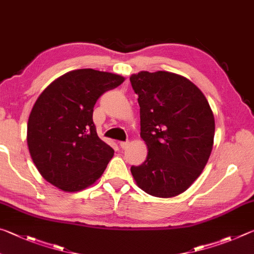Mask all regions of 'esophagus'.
<instances>
[{"instance_id": "esophagus-1", "label": "esophagus", "mask_w": 254, "mask_h": 254, "mask_svg": "<svg viewBox=\"0 0 254 254\" xmlns=\"http://www.w3.org/2000/svg\"><path fill=\"white\" fill-rule=\"evenodd\" d=\"M128 145H130V142H128V141H126V142L122 141V142H120V147H121L122 149H127Z\"/></svg>"}]
</instances>
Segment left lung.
Returning <instances> with one entry per match:
<instances>
[{
    "instance_id": "left-lung-1",
    "label": "left lung",
    "mask_w": 254,
    "mask_h": 254,
    "mask_svg": "<svg viewBox=\"0 0 254 254\" xmlns=\"http://www.w3.org/2000/svg\"><path fill=\"white\" fill-rule=\"evenodd\" d=\"M139 95L140 124L147 160L131 167L137 187L169 198L194 184L203 173L214 144L215 120L208 101L182 75L158 70L130 77Z\"/></svg>"
}]
</instances>
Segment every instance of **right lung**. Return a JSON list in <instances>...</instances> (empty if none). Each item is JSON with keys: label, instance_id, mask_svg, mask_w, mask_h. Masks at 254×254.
<instances>
[{"label": "right lung", "instance_id": "obj_1", "mask_svg": "<svg viewBox=\"0 0 254 254\" xmlns=\"http://www.w3.org/2000/svg\"><path fill=\"white\" fill-rule=\"evenodd\" d=\"M124 77L91 68L68 71L44 89L28 120L30 156L47 182L66 192L92 186L114 150L98 137L93 109Z\"/></svg>", "mask_w": 254, "mask_h": 254}]
</instances>
